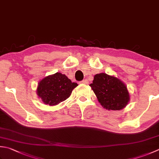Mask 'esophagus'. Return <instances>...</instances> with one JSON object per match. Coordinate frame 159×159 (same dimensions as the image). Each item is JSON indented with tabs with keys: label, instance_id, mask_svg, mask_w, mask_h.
<instances>
[{
	"label": "esophagus",
	"instance_id": "34e87169",
	"mask_svg": "<svg viewBox=\"0 0 159 159\" xmlns=\"http://www.w3.org/2000/svg\"><path fill=\"white\" fill-rule=\"evenodd\" d=\"M81 83H83V84H88L89 83V82H88V80H87V79H84V80H83L81 82H80Z\"/></svg>",
	"mask_w": 159,
	"mask_h": 159
}]
</instances>
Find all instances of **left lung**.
Instances as JSON below:
<instances>
[{
  "label": "left lung",
  "instance_id": "obj_1",
  "mask_svg": "<svg viewBox=\"0 0 159 159\" xmlns=\"http://www.w3.org/2000/svg\"><path fill=\"white\" fill-rule=\"evenodd\" d=\"M91 87L98 102L108 110H120L129 101L126 85L120 80L107 74H96Z\"/></svg>",
  "mask_w": 159,
  "mask_h": 159
}]
</instances>
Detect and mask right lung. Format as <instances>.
Returning <instances> with one entry per match:
<instances>
[{
    "mask_svg": "<svg viewBox=\"0 0 159 159\" xmlns=\"http://www.w3.org/2000/svg\"><path fill=\"white\" fill-rule=\"evenodd\" d=\"M77 86L76 83L71 82L65 74L57 72L40 80L36 92L45 104L54 106L69 98Z\"/></svg>",
    "mask_w": 159,
    "mask_h": 159,
    "instance_id": "add662e5",
    "label": "right lung"
}]
</instances>
